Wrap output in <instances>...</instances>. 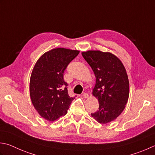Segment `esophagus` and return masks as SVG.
<instances>
[{
  "mask_svg": "<svg viewBox=\"0 0 155 155\" xmlns=\"http://www.w3.org/2000/svg\"><path fill=\"white\" fill-rule=\"evenodd\" d=\"M83 96V97H84V99H87V98L89 97V95H88V94L86 93H84Z\"/></svg>",
  "mask_w": 155,
  "mask_h": 155,
  "instance_id": "1",
  "label": "esophagus"
}]
</instances>
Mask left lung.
<instances>
[{"label":"left lung","mask_w":155,"mask_h":155,"mask_svg":"<svg viewBox=\"0 0 155 155\" xmlns=\"http://www.w3.org/2000/svg\"><path fill=\"white\" fill-rule=\"evenodd\" d=\"M91 67L96 82L92 94L98 99L99 110L91 116L100 124L111 122L122 113L129 97V81L122 61L110 52H82Z\"/></svg>","instance_id":"left-lung-1"}]
</instances>
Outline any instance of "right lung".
<instances>
[{
	"mask_svg": "<svg viewBox=\"0 0 155 155\" xmlns=\"http://www.w3.org/2000/svg\"><path fill=\"white\" fill-rule=\"evenodd\" d=\"M80 51L64 48L45 52L36 62L30 77L29 93L39 116L54 122L67 114L74 98L68 95L63 74L68 64Z\"/></svg>",
	"mask_w": 155,
	"mask_h": 155,
	"instance_id": "right-lung-1",
	"label": "right lung"
}]
</instances>
